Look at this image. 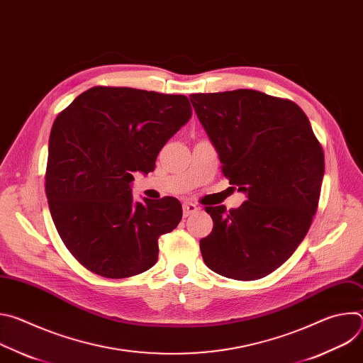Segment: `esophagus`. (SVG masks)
<instances>
[{
    "instance_id": "1",
    "label": "esophagus",
    "mask_w": 363,
    "mask_h": 363,
    "mask_svg": "<svg viewBox=\"0 0 363 363\" xmlns=\"http://www.w3.org/2000/svg\"><path fill=\"white\" fill-rule=\"evenodd\" d=\"M182 210H184V217H188V216L196 213L198 206L195 203H192V202H184L182 203Z\"/></svg>"
}]
</instances>
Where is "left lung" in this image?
Masks as SVG:
<instances>
[{
    "mask_svg": "<svg viewBox=\"0 0 363 363\" xmlns=\"http://www.w3.org/2000/svg\"><path fill=\"white\" fill-rule=\"evenodd\" d=\"M189 100L214 145L223 172L247 201L214 221L199 241L205 264L234 280H257L279 269L306 237L316 214L325 155L296 103L238 89L195 93Z\"/></svg>",
    "mask_w": 363,
    "mask_h": 363,
    "instance_id": "1",
    "label": "left lung"
}]
</instances>
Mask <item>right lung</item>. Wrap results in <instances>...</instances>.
Here are the masks:
<instances>
[{"label": "right lung", "mask_w": 363, "mask_h": 363, "mask_svg": "<svg viewBox=\"0 0 363 363\" xmlns=\"http://www.w3.org/2000/svg\"><path fill=\"white\" fill-rule=\"evenodd\" d=\"M184 94L91 87L56 118L45 195L67 250L94 274L125 279L158 260V238L182 218L177 198L135 202L133 172L147 174L164 145L191 119Z\"/></svg>", "instance_id": "1"}]
</instances>
